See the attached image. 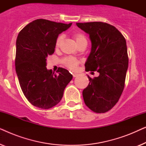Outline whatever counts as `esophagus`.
I'll use <instances>...</instances> for the list:
<instances>
[{
    "label": "esophagus",
    "instance_id": "34e87169",
    "mask_svg": "<svg viewBox=\"0 0 146 146\" xmlns=\"http://www.w3.org/2000/svg\"><path fill=\"white\" fill-rule=\"evenodd\" d=\"M78 74H76V73H74V74H72V76H73V77L74 78H75V77H76V76H78Z\"/></svg>",
    "mask_w": 146,
    "mask_h": 146
}]
</instances>
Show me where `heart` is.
Here are the masks:
<instances>
[{"label":"heart","mask_w":146,"mask_h":146,"mask_svg":"<svg viewBox=\"0 0 146 146\" xmlns=\"http://www.w3.org/2000/svg\"><path fill=\"white\" fill-rule=\"evenodd\" d=\"M73 38H74L76 42V44L78 46L80 45H87V38L84 35H83L82 33H76L73 35ZM63 41V36H59L58 37V38L56 41L55 44V48L56 49H58L62 43ZM80 61L76 58H74L72 57H68L65 58L63 60V63L66 66L69 68L71 70H76L78 66V64Z\"/></svg>","instance_id":"b5f03b06"}]
</instances>
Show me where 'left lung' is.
I'll return each mask as SVG.
<instances>
[{
    "label": "left lung",
    "mask_w": 146,
    "mask_h": 146,
    "mask_svg": "<svg viewBox=\"0 0 146 146\" xmlns=\"http://www.w3.org/2000/svg\"><path fill=\"white\" fill-rule=\"evenodd\" d=\"M88 34L90 53L85 63L86 71H97L82 92L84 101L91 110L105 113L118 102L124 88L128 67L126 41L116 28L102 22L76 23Z\"/></svg>",
    "instance_id": "1"
}]
</instances>
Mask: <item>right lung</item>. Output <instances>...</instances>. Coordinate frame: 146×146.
Returning <instances> with one entry per match:
<instances>
[{
	"mask_svg": "<svg viewBox=\"0 0 146 146\" xmlns=\"http://www.w3.org/2000/svg\"><path fill=\"white\" fill-rule=\"evenodd\" d=\"M45 19L29 23L18 35L15 68L22 90L33 106L51 108L60 102L72 75L58 68L57 72L46 68L47 57L54 52L60 34L71 27Z\"/></svg>",
	"mask_w": 146,
	"mask_h": 146,
	"instance_id": "1",
	"label": "right lung"
}]
</instances>
